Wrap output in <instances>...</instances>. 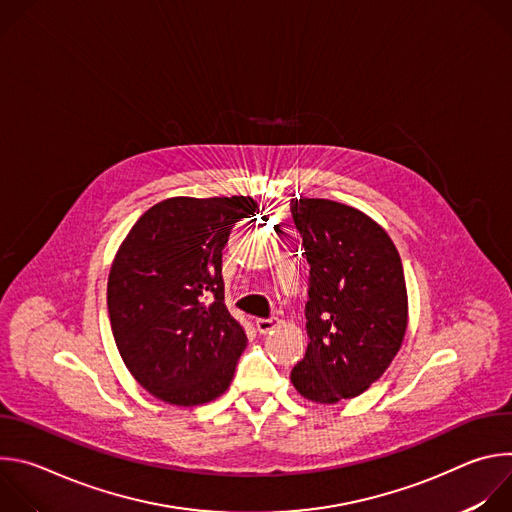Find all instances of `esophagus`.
<instances>
[{"mask_svg": "<svg viewBox=\"0 0 512 512\" xmlns=\"http://www.w3.org/2000/svg\"><path fill=\"white\" fill-rule=\"evenodd\" d=\"M279 324V318H267V320H257L255 322V326H257V330H259V334H267V332H271L275 326Z\"/></svg>", "mask_w": 512, "mask_h": 512, "instance_id": "1", "label": "esophagus"}]
</instances>
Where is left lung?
I'll list each match as a JSON object with an SVG mask.
<instances>
[{"instance_id":"obj_1","label":"left lung","mask_w":512,"mask_h":512,"mask_svg":"<svg viewBox=\"0 0 512 512\" xmlns=\"http://www.w3.org/2000/svg\"><path fill=\"white\" fill-rule=\"evenodd\" d=\"M291 214L310 263V342L289 381L304 399L334 405L377 383L403 344V263L387 231L354 206L291 198Z\"/></svg>"}]
</instances>
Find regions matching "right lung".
Returning <instances> with one entry per match:
<instances>
[{
    "label": "right lung",
    "mask_w": 512,
    "mask_h": 512,
    "mask_svg": "<svg viewBox=\"0 0 512 512\" xmlns=\"http://www.w3.org/2000/svg\"><path fill=\"white\" fill-rule=\"evenodd\" d=\"M257 210L251 196L166 198L119 245L107 279L117 350L156 399L196 407L221 397L247 346L225 306L223 249Z\"/></svg>",
    "instance_id": "add662e5"
}]
</instances>
